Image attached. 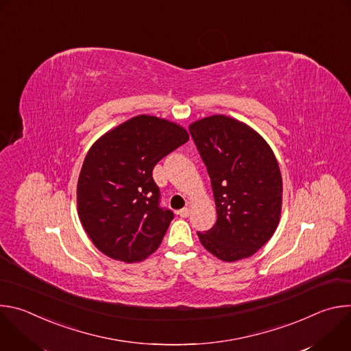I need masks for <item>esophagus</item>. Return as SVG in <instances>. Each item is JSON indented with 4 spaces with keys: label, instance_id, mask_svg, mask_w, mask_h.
<instances>
[{
    "label": "esophagus",
    "instance_id": "obj_1",
    "mask_svg": "<svg viewBox=\"0 0 351 351\" xmlns=\"http://www.w3.org/2000/svg\"><path fill=\"white\" fill-rule=\"evenodd\" d=\"M178 214H179L182 218H187V217L190 215V208L184 207V208H182L180 211H178Z\"/></svg>",
    "mask_w": 351,
    "mask_h": 351
}]
</instances>
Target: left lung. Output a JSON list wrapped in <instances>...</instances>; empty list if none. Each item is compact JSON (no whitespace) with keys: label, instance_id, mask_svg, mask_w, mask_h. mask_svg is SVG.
<instances>
[{"label":"left lung","instance_id":"1","mask_svg":"<svg viewBox=\"0 0 351 351\" xmlns=\"http://www.w3.org/2000/svg\"><path fill=\"white\" fill-rule=\"evenodd\" d=\"M211 179L217 222L199 241L217 258H247L275 233L282 210V175L268 143L250 126L213 115L189 126Z\"/></svg>","mask_w":351,"mask_h":351}]
</instances>
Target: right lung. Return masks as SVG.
I'll return each mask as SVG.
<instances>
[{
	"mask_svg": "<svg viewBox=\"0 0 351 351\" xmlns=\"http://www.w3.org/2000/svg\"><path fill=\"white\" fill-rule=\"evenodd\" d=\"M187 140L182 126L138 115L91 145L77 180V213L99 252L137 263L160 247L173 213L160 207L153 169Z\"/></svg>",
	"mask_w": 351,
	"mask_h": 351,
	"instance_id": "1",
	"label": "right lung"
}]
</instances>
